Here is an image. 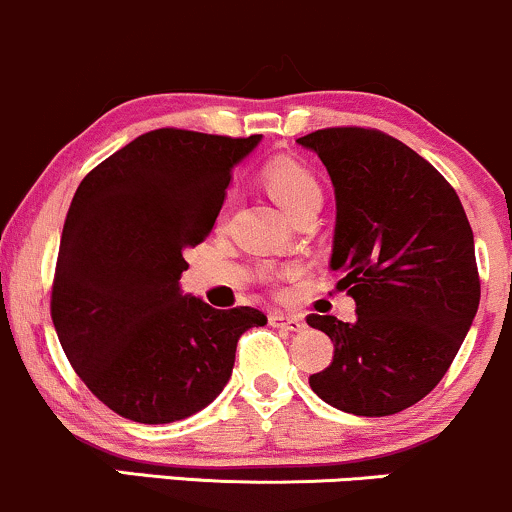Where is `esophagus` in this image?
<instances>
[{"label": "esophagus", "mask_w": 512, "mask_h": 512, "mask_svg": "<svg viewBox=\"0 0 512 512\" xmlns=\"http://www.w3.org/2000/svg\"><path fill=\"white\" fill-rule=\"evenodd\" d=\"M269 325L279 327V330L301 332L305 327V322L298 315H289V313H281V310H272V313H269Z\"/></svg>", "instance_id": "1"}]
</instances>
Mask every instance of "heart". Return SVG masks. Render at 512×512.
Listing matches in <instances>:
<instances>
[{
    "mask_svg": "<svg viewBox=\"0 0 512 512\" xmlns=\"http://www.w3.org/2000/svg\"><path fill=\"white\" fill-rule=\"evenodd\" d=\"M264 187L276 202L281 204L296 219L298 214L310 207L322 204V185L310 168L291 158L272 161L262 173Z\"/></svg>",
    "mask_w": 512,
    "mask_h": 512,
    "instance_id": "1",
    "label": "heart"
}]
</instances>
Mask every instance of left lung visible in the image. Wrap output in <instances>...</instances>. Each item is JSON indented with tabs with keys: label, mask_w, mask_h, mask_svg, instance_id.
I'll use <instances>...</instances> for the list:
<instances>
[{
	"label": "left lung",
	"mask_w": 512,
	"mask_h": 512,
	"mask_svg": "<svg viewBox=\"0 0 512 512\" xmlns=\"http://www.w3.org/2000/svg\"><path fill=\"white\" fill-rule=\"evenodd\" d=\"M298 144L332 178V269L356 301L354 322L305 317L334 344L310 387L349 414H397L443 380L477 315L472 226L450 182L380 129L327 127Z\"/></svg>",
	"instance_id": "1"
}]
</instances>
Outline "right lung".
Masks as SVG:
<instances>
[{
    "mask_svg": "<svg viewBox=\"0 0 512 512\" xmlns=\"http://www.w3.org/2000/svg\"><path fill=\"white\" fill-rule=\"evenodd\" d=\"M260 142L163 127L98 163L64 219L50 315L84 385L139 424L204 409L228 383L257 308L180 296L182 252L209 236L231 170Z\"/></svg>",
    "mask_w": 512,
    "mask_h": 512,
    "instance_id": "add662e5",
    "label": "right lung"
}]
</instances>
